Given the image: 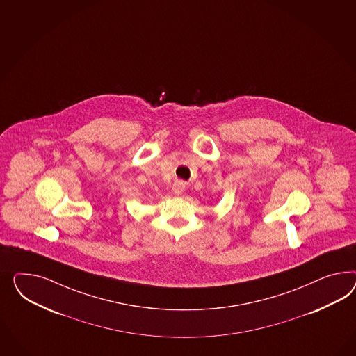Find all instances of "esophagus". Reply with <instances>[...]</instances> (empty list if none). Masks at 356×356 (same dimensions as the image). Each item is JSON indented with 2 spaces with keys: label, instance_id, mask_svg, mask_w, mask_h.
Here are the masks:
<instances>
[{
  "label": "esophagus",
  "instance_id": "obj_1",
  "mask_svg": "<svg viewBox=\"0 0 356 356\" xmlns=\"http://www.w3.org/2000/svg\"><path fill=\"white\" fill-rule=\"evenodd\" d=\"M184 189H185V184L183 181H176V183L173 184V193L175 194H181L184 192Z\"/></svg>",
  "mask_w": 356,
  "mask_h": 356
}]
</instances>
